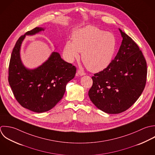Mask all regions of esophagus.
<instances>
[{"instance_id":"1","label":"esophagus","mask_w":155,"mask_h":155,"mask_svg":"<svg viewBox=\"0 0 155 155\" xmlns=\"http://www.w3.org/2000/svg\"><path fill=\"white\" fill-rule=\"evenodd\" d=\"M77 73H78V75H80V76H83V75H86V73H85V72H84L83 71L80 70V69H78V70L77 71Z\"/></svg>"}]
</instances>
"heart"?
<instances>
[{"mask_svg":"<svg viewBox=\"0 0 155 155\" xmlns=\"http://www.w3.org/2000/svg\"><path fill=\"white\" fill-rule=\"evenodd\" d=\"M117 48L115 35L94 26L76 30L73 41L66 43L64 52L70 61L78 58L82 52L81 60L91 72L106 69L111 63Z\"/></svg>","mask_w":155,"mask_h":155,"instance_id":"1","label":"heart"}]
</instances>
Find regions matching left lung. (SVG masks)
<instances>
[{"instance_id": "obj_1", "label": "left lung", "mask_w": 155, "mask_h": 155, "mask_svg": "<svg viewBox=\"0 0 155 155\" xmlns=\"http://www.w3.org/2000/svg\"><path fill=\"white\" fill-rule=\"evenodd\" d=\"M123 37L110 64L92 77L89 97L99 109L109 114L126 111L139 98L147 80V63L137 44L119 29Z\"/></svg>"}]
</instances>
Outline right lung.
Here are the masks:
<instances>
[{
	"mask_svg": "<svg viewBox=\"0 0 155 155\" xmlns=\"http://www.w3.org/2000/svg\"><path fill=\"white\" fill-rule=\"evenodd\" d=\"M44 30L36 27L19 37L13 48L8 69L9 84L16 100L22 107L37 113L51 110L61 100L67 83L74 78L77 70L57 52H53L36 69H28L23 66L20 51L25 36Z\"/></svg>",
	"mask_w": 155,
	"mask_h": 155,
	"instance_id": "right-lung-1",
	"label": "right lung"
}]
</instances>
